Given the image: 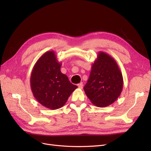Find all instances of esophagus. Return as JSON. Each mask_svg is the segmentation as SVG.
I'll list each match as a JSON object with an SVG mask.
<instances>
[{
    "label": "esophagus",
    "instance_id": "obj_1",
    "mask_svg": "<svg viewBox=\"0 0 151 151\" xmlns=\"http://www.w3.org/2000/svg\"><path fill=\"white\" fill-rule=\"evenodd\" d=\"M78 86L79 88L82 89L83 87V83L81 82V83H79V84H78Z\"/></svg>",
    "mask_w": 151,
    "mask_h": 151
}]
</instances>
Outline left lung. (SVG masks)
<instances>
[{
	"label": "left lung",
	"instance_id": "8db88e82",
	"mask_svg": "<svg viewBox=\"0 0 151 151\" xmlns=\"http://www.w3.org/2000/svg\"><path fill=\"white\" fill-rule=\"evenodd\" d=\"M123 83L122 75L116 60L107 53L99 52L84 90L93 105L106 107L119 97Z\"/></svg>",
	"mask_w": 151,
	"mask_h": 151
}]
</instances>
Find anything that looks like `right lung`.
<instances>
[{
	"label": "right lung",
	"instance_id": "right-lung-1",
	"mask_svg": "<svg viewBox=\"0 0 151 151\" xmlns=\"http://www.w3.org/2000/svg\"><path fill=\"white\" fill-rule=\"evenodd\" d=\"M61 65L54 51H47L37 61L30 75L34 96L40 104L50 109L62 107L78 88L61 73Z\"/></svg>",
	"mask_w": 151,
	"mask_h": 151
}]
</instances>
